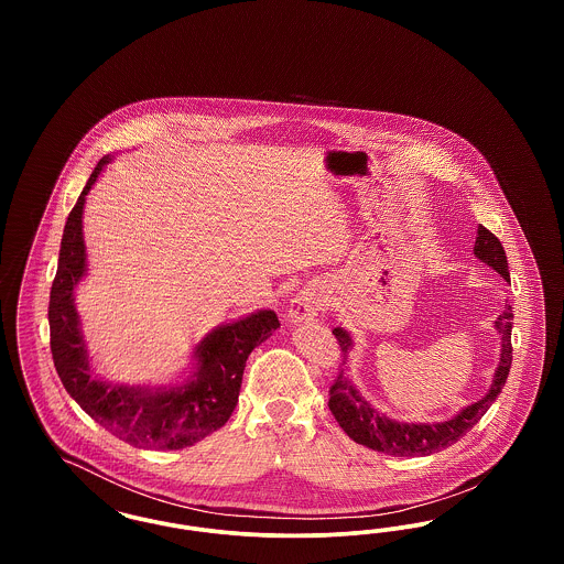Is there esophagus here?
Masks as SVG:
<instances>
[{"instance_id": "obj_1", "label": "esophagus", "mask_w": 564, "mask_h": 564, "mask_svg": "<svg viewBox=\"0 0 564 564\" xmlns=\"http://www.w3.org/2000/svg\"><path fill=\"white\" fill-rule=\"evenodd\" d=\"M322 308V294L315 288H304L292 300L290 311H288V319L292 323L308 322V319H315Z\"/></svg>"}]
</instances>
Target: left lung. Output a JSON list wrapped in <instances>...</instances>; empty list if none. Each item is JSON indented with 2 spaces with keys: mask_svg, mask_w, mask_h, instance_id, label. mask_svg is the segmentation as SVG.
<instances>
[{
  "mask_svg": "<svg viewBox=\"0 0 564 564\" xmlns=\"http://www.w3.org/2000/svg\"><path fill=\"white\" fill-rule=\"evenodd\" d=\"M474 253L476 258L482 260L484 264H488L506 281H510L506 249L501 241L484 226H478ZM511 322H513V313H511V306H508L503 315H499V319L495 322L497 332L501 334V361H499V368L495 370V378L488 393L480 402L471 403L465 410H460L451 421L433 423V425L391 421L384 414L376 412L375 408L361 398V393L345 376V370L338 372L334 384L329 387L327 405L350 440L372 448L376 453L393 456H425L440 453L453 446L467 431L471 430L482 419L492 402L499 398L501 389L506 387L511 368ZM332 334L336 336L340 350L347 357L352 345L349 334L343 327H336Z\"/></svg>",
  "mask_w": 564,
  "mask_h": 564,
  "instance_id": "left-lung-1",
  "label": "left lung"
}]
</instances>
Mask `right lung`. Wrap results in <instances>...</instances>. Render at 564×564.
Returning <instances> with one entry per match:
<instances>
[{"instance_id": "1", "label": "right lung", "mask_w": 564, "mask_h": 564, "mask_svg": "<svg viewBox=\"0 0 564 564\" xmlns=\"http://www.w3.org/2000/svg\"><path fill=\"white\" fill-rule=\"evenodd\" d=\"M109 161L111 156L97 162L65 221L48 304L54 368L65 391L82 410L118 440L134 448L182 451L226 425L239 402L249 352L281 323L274 311H258L239 322L219 325L194 350L196 366L188 380L171 389L150 391L90 378L74 292L86 272L84 200Z\"/></svg>"}]
</instances>
